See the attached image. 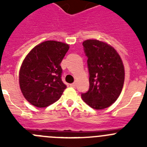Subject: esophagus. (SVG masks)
<instances>
[{
	"mask_svg": "<svg viewBox=\"0 0 147 147\" xmlns=\"http://www.w3.org/2000/svg\"><path fill=\"white\" fill-rule=\"evenodd\" d=\"M70 86L71 87H73V88H74L75 86H76V83H72V84H71V85H70Z\"/></svg>",
	"mask_w": 147,
	"mask_h": 147,
	"instance_id": "34e87169",
	"label": "esophagus"
}]
</instances>
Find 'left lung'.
I'll return each mask as SVG.
<instances>
[{"instance_id": "left-lung-1", "label": "left lung", "mask_w": 147, "mask_h": 147, "mask_svg": "<svg viewBox=\"0 0 147 147\" xmlns=\"http://www.w3.org/2000/svg\"><path fill=\"white\" fill-rule=\"evenodd\" d=\"M83 46L88 57L90 88L82 98L92 108H107L121 93L125 76L123 62L116 50L107 42L90 39L83 42Z\"/></svg>"}]
</instances>
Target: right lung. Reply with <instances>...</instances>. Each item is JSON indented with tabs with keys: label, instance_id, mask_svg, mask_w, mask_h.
<instances>
[{
	"label": "right lung",
	"instance_id": "right-lung-1",
	"mask_svg": "<svg viewBox=\"0 0 147 147\" xmlns=\"http://www.w3.org/2000/svg\"><path fill=\"white\" fill-rule=\"evenodd\" d=\"M68 49V44L48 40L34 47L23 59L19 84L31 105L45 107L60 98L66 88L61 80L60 63Z\"/></svg>",
	"mask_w": 147,
	"mask_h": 147
}]
</instances>
